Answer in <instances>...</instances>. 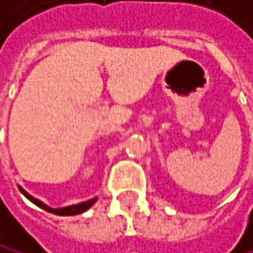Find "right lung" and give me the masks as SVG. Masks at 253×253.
<instances>
[{
    "mask_svg": "<svg viewBox=\"0 0 253 253\" xmlns=\"http://www.w3.org/2000/svg\"><path fill=\"white\" fill-rule=\"evenodd\" d=\"M23 191V190H21ZM24 193V191H23ZM24 196L31 201V202H34L35 205H39L40 209H43V210H46V211H51V213H54V214H59V216H71V214H79V213H84L85 210H88L90 207L96 202V199H90V201H87V202H82V204H78V205H71V207H65V209H57V210H52V209H49V207H46L44 204H42L40 201H37V199H34L32 196H29L28 193H24Z\"/></svg>",
    "mask_w": 253,
    "mask_h": 253,
    "instance_id": "right-lung-1",
    "label": "right lung"
}]
</instances>
